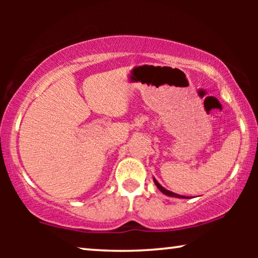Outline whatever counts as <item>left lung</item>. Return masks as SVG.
<instances>
[{"label":"left lung","instance_id":"obj_1","mask_svg":"<svg viewBox=\"0 0 258 258\" xmlns=\"http://www.w3.org/2000/svg\"><path fill=\"white\" fill-rule=\"evenodd\" d=\"M154 182H155V184H156V186L158 189L161 190L162 192L164 194V195H167V196H170V197H178V199H188V197H184V196H181V195H178V194H175V192H172V191H169V190H167L165 188H163V186H162L160 183H158L156 179L154 178Z\"/></svg>","mask_w":258,"mask_h":258}]
</instances>
